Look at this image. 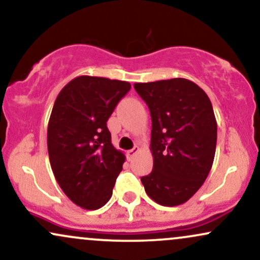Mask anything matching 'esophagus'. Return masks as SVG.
<instances>
[{"label": "esophagus", "instance_id": "1", "mask_svg": "<svg viewBox=\"0 0 260 260\" xmlns=\"http://www.w3.org/2000/svg\"><path fill=\"white\" fill-rule=\"evenodd\" d=\"M139 151V146H134L133 149H131V150H128L127 151V155H128V157H133L134 155L137 154V152Z\"/></svg>", "mask_w": 260, "mask_h": 260}]
</instances>
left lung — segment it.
Instances as JSON below:
<instances>
[{"label": "left lung", "mask_w": 260, "mask_h": 260, "mask_svg": "<svg viewBox=\"0 0 260 260\" xmlns=\"http://www.w3.org/2000/svg\"><path fill=\"white\" fill-rule=\"evenodd\" d=\"M151 115L154 167L142 177L145 192L161 206L195 195L213 165L217 121L205 90L186 79L134 83Z\"/></svg>", "instance_id": "left-lung-1"}]
</instances>
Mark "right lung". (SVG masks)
<instances>
[{
	"instance_id": "obj_1",
	"label": "right lung",
	"mask_w": 260,
	"mask_h": 260,
	"mask_svg": "<svg viewBox=\"0 0 260 260\" xmlns=\"http://www.w3.org/2000/svg\"><path fill=\"white\" fill-rule=\"evenodd\" d=\"M131 89L126 81L79 76L55 99L47 129L51 167L75 205L98 209L111 199L126 156L111 144L106 122Z\"/></svg>"
}]
</instances>
